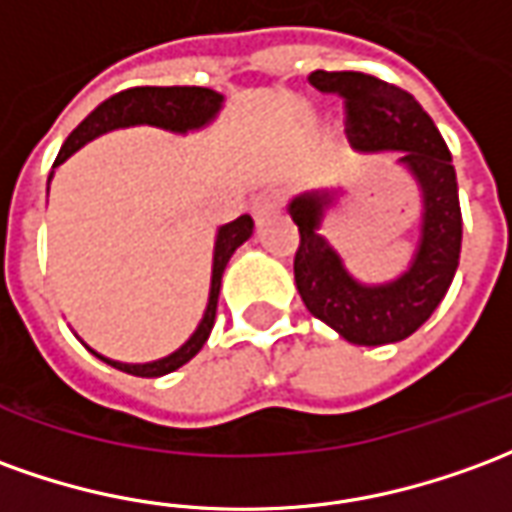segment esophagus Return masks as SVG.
Returning <instances> with one entry per match:
<instances>
[{
  "label": "esophagus",
  "instance_id": "obj_1",
  "mask_svg": "<svg viewBox=\"0 0 512 512\" xmlns=\"http://www.w3.org/2000/svg\"><path fill=\"white\" fill-rule=\"evenodd\" d=\"M282 199L280 194H274V191H266V194L255 196V202H252V216L257 221H266L268 216H274V213H280Z\"/></svg>",
  "mask_w": 512,
  "mask_h": 512
}]
</instances>
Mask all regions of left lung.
I'll return each instance as SVG.
<instances>
[{"mask_svg": "<svg viewBox=\"0 0 512 512\" xmlns=\"http://www.w3.org/2000/svg\"><path fill=\"white\" fill-rule=\"evenodd\" d=\"M310 85L338 94L346 107V138L357 152H402L399 163L416 177L424 213L416 257L402 277L363 285L321 235L324 210L335 191L293 196L288 213L299 227L293 280L305 307L357 346L405 341L432 316L455 280L463 216L457 177L446 141L413 96L363 71H313Z\"/></svg>", "mask_w": 512, "mask_h": 512, "instance_id": "obj_1", "label": "left lung"}]
</instances>
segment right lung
I'll return each mask as SVG.
<instances>
[{"label": "right lung", "mask_w": 512, "mask_h": 512, "mask_svg": "<svg viewBox=\"0 0 512 512\" xmlns=\"http://www.w3.org/2000/svg\"><path fill=\"white\" fill-rule=\"evenodd\" d=\"M224 96L210 91V88H199V85H169V88H157V85H141V88H127L121 94L110 96L102 105L96 107L91 116L77 124V130L66 138V144L57 155L55 166H60L66 157H71L80 146L94 141L96 135L119 127H132V124H152V127H163L171 132H188L205 127L207 121L216 119ZM255 230L252 216H241V219L224 224L216 235V252H213V277H210V299H207V310L196 332L182 343L174 355L155 360V363H119V360H107L102 355H94L105 360L107 366L127 371L132 377H163L169 371H177L185 366L191 357L205 346L207 335L216 324V307H219V291H221V274L230 263L232 252L238 246L249 241V235Z\"/></svg>", "instance_id": "1"}]
</instances>
